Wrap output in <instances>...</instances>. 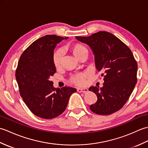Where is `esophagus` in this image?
I'll return each mask as SVG.
<instances>
[{
	"mask_svg": "<svg viewBox=\"0 0 148 148\" xmlns=\"http://www.w3.org/2000/svg\"><path fill=\"white\" fill-rule=\"evenodd\" d=\"M77 91L79 93H86L88 92V90L86 88H77Z\"/></svg>",
	"mask_w": 148,
	"mask_h": 148,
	"instance_id": "obj_1",
	"label": "esophagus"
}]
</instances>
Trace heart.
<instances>
[{
    "label": "heart",
    "instance_id": "heart-1",
    "mask_svg": "<svg viewBox=\"0 0 148 148\" xmlns=\"http://www.w3.org/2000/svg\"><path fill=\"white\" fill-rule=\"evenodd\" d=\"M72 51L78 58L84 55H88V49L86 46L79 45V44L73 46ZM63 56H64V53H63V50L62 49H58L54 53L53 56V62L56 67H59L60 66ZM88 76V72H83V73L72 75L71 77V81L77 85H83L85 83V80Z\"/></svg>",
    "mask_w": 148,
    "mask_h": 148
}]
</instances>
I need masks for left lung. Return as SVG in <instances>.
I'll return each instance as SVG.
<instances>
[{
    "instance_id": "1",
    "label": "left lung",
    "mask_w": 148,
    "mask_h": 148,
    "mask_svg": "<svg viewBox=\"0 0 148 148\" xmlns=\"http://www.w3.org/2000/svg\"><path fill=\"white\" fill-rule=\"evenodd\" d=\"M89 45L95 55L96 68L103 73L99 88L91 86L97 101L90 109L100 115H109L126 103L137 83V64L130 49L111 33L100 31L88 37H76Z\"/></svg>"
}]
</instances>
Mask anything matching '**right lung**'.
<instances>
[{"label":"right lung","mask_w":148,"mask_h":148,"mask_svg":"<svg viewBox=\"0 0 148 148\" xmlns=\"http://www.w3.org/2000/svg\"><path fill=\"white\" fill-rule=\"evenodd\" d=\"M67 37L46 35L37 39L22 53L16 70L20 95L30 111L44 119L57 117L65 111L76 90L55 88L50 77L56 72L53 62L56 44Z\"/></svg>","instance_id":"right-lung-1"}]
</instances>
